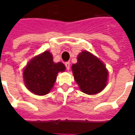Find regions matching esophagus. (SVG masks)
Returning a JSON list of instances; mask_svg holds the SVG:
<instances>
[{
	"instance_id": "obj_1",
	"label": "esophagus",
	"mask_w": 135,
	"mask_h": 135,
	"mask_svg": "<svg viewBox=\"0 0 135 135\" xmlns=\"http://www.w3.org/2000/svg\"><path fill=\"white\" fill-rule=\"evenodd\" d=\"M65 66H66V67L67 69V70H69V69H70V62H66L65 63Z\"/></svg>"
}]
</instances>
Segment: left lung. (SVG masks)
<instances>
[{
    "label": "left lung",
    "mask_w": 135,
    "mask_h": 135,
    "mask_svg": "<svg viewBox=\"0 0 135 135\" xmlns=\"http://www.w3.org/2000/svg\"><path fill=\"white\" fill-rule=\"evenodd\" d=\"M74 77L82 92L95 95L101 92L106 86L108 76L104 64L88 51L78 55L77 63L71 66Z\"/></svg>",
    "instance_id": "left-lung-1"
}]
</instances>
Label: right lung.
<instances>
[{
  "mask_svg": "<svg viewBox=\"0 0 135 135\" xmlns=\"http://www.w3.org/2000/svg\"><path fill=\"white\" fill-rule=\"evenodd\" d=\"M65 69L66 66L63 63H54L52 54L49 51H45L33 58L25 68V84L32 93L44 95L53 88L58 73L64 71Z\"/></svg>",
  "mask_w": 135,
  "mask_h": 135,
  "instance_id": "1",
  "label": "right lung"
}]
</instances>
